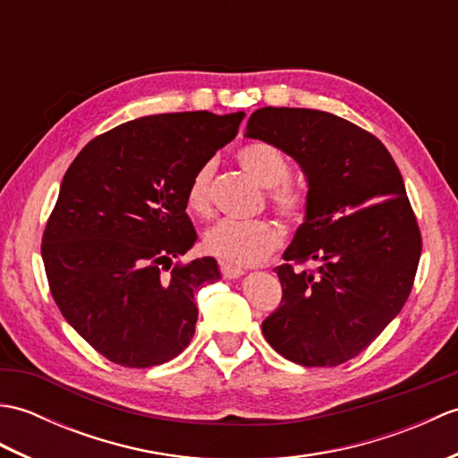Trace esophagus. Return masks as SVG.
<instances>
[{
  "label": "esophagus",
  "instance_id": "1",
  "mask_svg": "<svg viewBox=\"0 0 458 458\" xmlns=\"http://www.w3.org/2000/svg\"><path fill=\"white\" fill-rule=\"evenodd\" d=\"M220 271H222V277L224 279H238L246 274L244 269L242 267H234V266H228V264H222L220 266Z\"/></svg>",
  "mask_w": 458,
  "mask_h": 458
}]
</instances>
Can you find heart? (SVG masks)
<instances>
[{"mask_svg": "<svg viewBox=\"0 0 458 458\" xmlns=\"http://www.w3.org/2000/svg\"><path fill=\"white\" fill-rule=\"evenodd\" d=\"M236 159L259 187L271 189L269 202L287 222H301L307 210V194L289 179V161L284 153L269 143H248L238 149ZM214 163L207 161L194 171L187 189V207L199 216H208L210 182ZM284 244V230L271 220L234 222L222 220L204 234L202 246L210 256L228 266H258Z\"/></svg>", "mask_w": 458, "mask_h": 458, "instance_id": "obj_1", "label": "heart"}]
</instances>
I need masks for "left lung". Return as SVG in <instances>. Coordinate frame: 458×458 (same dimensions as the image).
I'll list each match as a JSON object with an SVG mask.
<instances>
[{
  "mask_svg": "<svg viewBox=\"0 0 458 458\" xmlns=\"http://www.w3.org/2000/svg\"><path fill=\"white\" fill-rule=\"evenodd\" d=\"M246 138L281 149L307 179L305 220L276 267L284 297L261 330L301 366L358 356L403 309L421 258L405 184L384 143L356 123L307 108H259ZM315 260V272L291 263Z\"/></svg>",
  "mask_w": 458,
  "mask_h": 458,
  "instance_id": "left-lung-1",
  "label": "left lung"
}]
</instances>
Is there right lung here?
Segmentation results:
<instances>
[{"mask_svg":"<svg viewBox=\"0 0 458 458\" xmlns=\"http://www.w3.org/2000/svg\"><path fill=\"white\" fill-rule=\"evenodd\" d=\"M244 115H145L94 138L68 167L43 234L48 287L66 323L112 362L151 368L191 343L194 295L220 269L214 258L171 267L197 242L187 189Z\"/></svg>","mask_w":458,"mask_h":458,"instance_id":"1","label":"right lung"}]
</instances>
